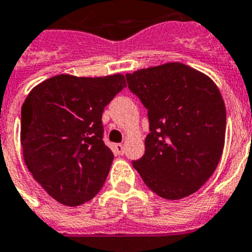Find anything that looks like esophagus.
<instances>
[{
    "label": "esophagus",
    "instance_id": "esophagus-1",
    "mask_svg": "<svg viewBox=\"0 0 252 252\" xmlns=\"http://www.w3.org/2000/svg\"><path fill=\"white\" fill-rule=\"evenodd\" d=\"M113 149H114V153H116V155H118V156L124 155V145L122 144H114Z\"/></svg>",
    "mask_w": 252,
    "mask_h": 252
}]
</instances>
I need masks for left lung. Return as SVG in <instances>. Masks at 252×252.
Returning a JSON list of instances; mask_svg holds the SVG:
<instances>
[{"label": "left lung", "instance_id": "left-lung-1", "mask_svg": "<svg viewBox=\"0 0 252 252\" xmlns=\"http://www.w3.org/2000/svg\"><path fill=\"white\" fill-rule=\"evenodd\" d=\"M148 111L145 153L132 161L145 186L166 199L198 190L219 163L225 139V105L209 77L182 63L126 74Z\"/></svg>", "mask_w": 252, "mask_h": 252}]
</instances>
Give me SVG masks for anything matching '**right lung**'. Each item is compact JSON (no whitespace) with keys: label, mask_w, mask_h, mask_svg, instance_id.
Segmentation results:
<instances>
[{"label":"right lung","mask_w":252,"mask_h":252,"mask_svg":"<svg viewBox=\"0 0 252 252\" xmlns=\"http://www.w3.org/2000/svg\"><path fill=\"white\" fill-rule=\"evenodd\" d=\"M126 87L122 74H59L37 85L22 107L23 156L33 178L65 206L90 201L107 179L113 153L104 144V108Z\"/></svg>","instance_id":"right-lung-1"}]
</instances>
